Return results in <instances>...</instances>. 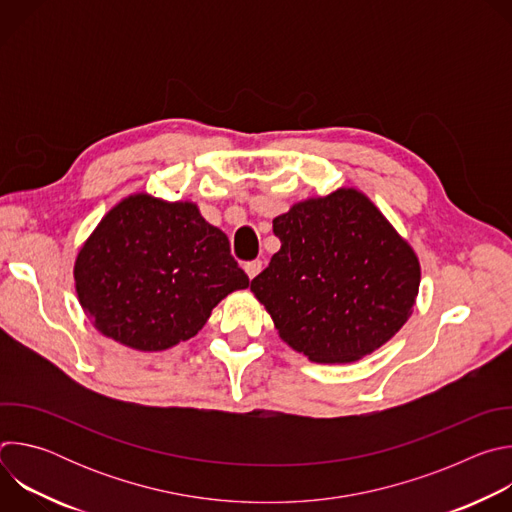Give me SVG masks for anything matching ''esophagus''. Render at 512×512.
Returning a JSON list of instances; mask_svg holds the SVG:
<instances>
[{
  "instance_id": "34e87169",
  "label": "esophagus",
  "mask_w": 512,
  "mask_h": 512,
  "mask_svg": "<svg viewBox=\"0 0 512 512\" xmlns=\"http://www.w3.org/2000/svg\"><path fill=\"white\" fill-rule=\"evenodd\" d=\"M261 269H263V261H259V259H253V261H247V263H245V271H247L249 279L257 277V275L261 273Z\"/></svg>"
}]
</instances>
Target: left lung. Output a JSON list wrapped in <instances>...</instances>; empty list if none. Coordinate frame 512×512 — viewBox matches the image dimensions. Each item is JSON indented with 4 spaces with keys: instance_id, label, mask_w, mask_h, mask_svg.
Here are the masks:
<instances>
[{
    "instance_id": "1",
    "label": "left lung",
    "mask_w": 512,
    "mask_h": 512,
    "mask_svg": "<svg viewBox=\"0 0 512 512\" xmlns=\"http://www.w3.org/2000/svg\"><path fill=\"white\" fill-rule=\"evenodd\" d=\"M281 249L251 281L279 338L314 362H352L411 316L419 261L362 192L338 188L273 218Z\"/></svg>"
}]
</instances>
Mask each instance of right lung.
Segmentation results:
<instances>
[{"label":"right lung","mask_w":512,"mask_h":512,"mask_svg":"<svg viewBox=\"0 0 512 512\" xmlns=\"http://www.w3.org/2000/svg\"><path fill=\"white\" fill-rule=\"evenodd\" d=\"M77 296L95 328L158 352L198 334L212 308L249 287L227 235L194 202L145 192L115 204L75 261Z\"/></svg>","instance_id":"obj_1"}]
</instances>
